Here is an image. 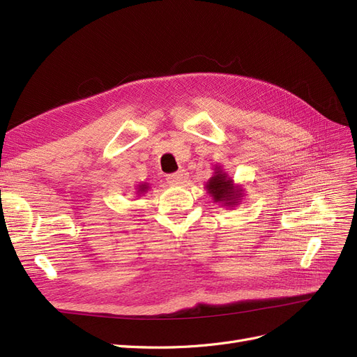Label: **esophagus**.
<instances>
[{"label":"esophagus","mask_w":357,"mask_h":357,"mask_svg":"<svg viewBox=\"0 0 357 357\" xmlns=\"http://www.w3.org/2000/svg\"><path fill=\"white\" fill-rule=\"evenodd\" d=\"M188 179V174L185 170H179L176 174H172L167 176V182L175 183V185H183Z\"/></svg>","instance_id":"34e87169"}]
</instances>
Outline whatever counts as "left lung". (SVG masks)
Masks as SVG:
<instances>
[{"instance_id":"8db88e82","label":"left lung","mask_w":357,"mask_h":357,"mask_svg":"<svg viewBox=\"0 0 357 357\" xmlns=\"http://www.w3.org/2000/svg\"><path fill=\"white\" fill-rule=\"evenodd\" d=\"M213 170V176L206 182V191L212 200L228 208L241 204L244 197V187L241 183H235L220 165H216Z\"/></svg>"}]
</instances>
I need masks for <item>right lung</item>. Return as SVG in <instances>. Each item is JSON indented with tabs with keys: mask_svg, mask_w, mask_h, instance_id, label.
I'll return each instance as SVG.
<instances>
[{
	"mask_svg": "<svg viewBox=\"0 0 357 357\" xmlns=\"http://www.w3.org/2000/svg\"><path fill=\"white\" fill-rule=\"evenodd\" d=\"M149 188H150V183H147V182H142V183H139V185H137V188H135V194L139 197V195H144L145 192L149 191Z\"/></svg>",
	"mask_w": 357,
	"mask_h": 357,
	"instance_id": "add662e5",
	"label": "right lung"
}]
</instances>
